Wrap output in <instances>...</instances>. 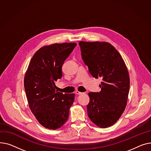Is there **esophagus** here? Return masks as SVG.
Returning a JSON list of instances; mask_svg holds the SVG:
<instances>
[{
	"label": "esophagus",
	"mask_w": 151,
	"mask_h": 151,
	"mask_svg": "<svg viewBox=\"0 0 151 151\" xmlns=\"http://www.w3.org/2000/svg\"><path fill=\"white\" fill-rule=\"evenodd\" d=\"M75 93H76V94H82V93H81V92H80V91H76Z\"/></svg>",
	"instance_id": "esophagus-1"
}]
</instances>
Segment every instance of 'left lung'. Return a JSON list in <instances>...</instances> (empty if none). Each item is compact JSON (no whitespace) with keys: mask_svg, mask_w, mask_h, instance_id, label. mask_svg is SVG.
I'll return each mask as SVG.
<instances>
[{"mask_svg":"<svg viewBox=\"0 0 151 151\" xmlns=\"http://www.w3.org/2000/svg\"><path fill=\"white\" fill-rule=\"evenodd\" d=\"M82 58L90 74L101 78L100 92H90L88 116L96 125L110 127L121 117L127 104L130 78L119 53L106 42H79Z\"/></svg>","mask_w":151,"mask_h":151,"instance_id":"1","label":"left lung"}]
</instances>
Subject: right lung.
<instances>
[{
	"label": "right lung",
	"mask_w": 151,
	"mask_h": 151,
	"mask_svg": "<svg viewBox=\"0 0 151 151\" xmlns=\"http://www.w3.org/2000/svg\"><path fill=\"white\" fill-rule=\"evenodd\" d=\"M76 46V42H64L40 48L25 73L24 88L29 107L46 129L60 128L69 117L74 94L58 92L55 82L62 77V66Z\"/></svg>",
	"instance_id": "1"
}]
</instances>
